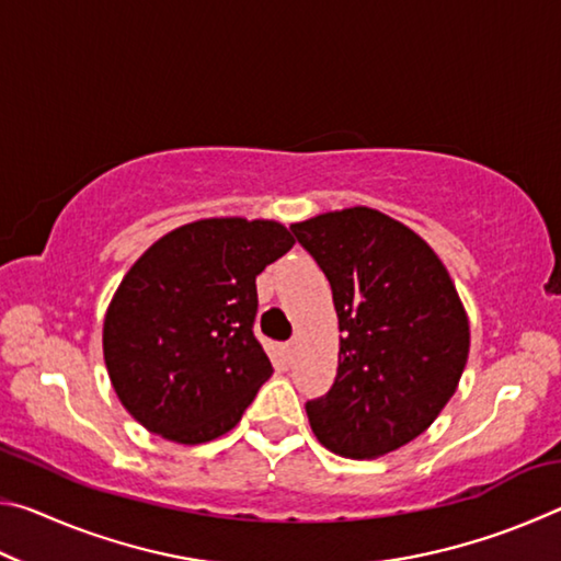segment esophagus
Instances as JSON below:
<instances>
[{
	"instance_id": "obj_1",
	"label": "esophagus",
	"mask_w": 561,
	"mask_h": 561,
	"mask_svg": "<svg viewBox=\"0 0 561 561\" xmlns=\"http://www.w3.org/2000/svg\"><path fill=\"white\" fill-rule=\"evenodd\" d=\"M294 348H297L294 346V341H287V344H284V354H287V358L294 356Z\"/></svg>"
}]
</instances>
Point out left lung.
Masks as SVG:
<instances>
[{"label": "left lung", "mask_w": 561, "mask_h": 561, "mask_svg": "<svg viewBox=\"0 0 561 561\" xmlns=\"http://www.w3.org/2000/svg\"><path fill=\"white\" fill-rule=\"evenodd\" d=\"M334 294L339 368L307 403L319 443L344 458H378L411 443L450 401L468 364L470 324L428 242L371 207L294 222Z\"/></svg>", "instance_id": "8db88e82"}]
</instances>
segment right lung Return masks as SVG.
Segmentation results:
<instances>
[{"instance_id":"1","label":"right lung","mask_w":561,"mask_h":561,"mask_svg":"<svg viewBox=\"0 0 561 561\" xmlns=\"http://www.w3.org/2000/svg\"><path fill=\"white\" fill-rule=\"evenodd\" d=\"M294 244L274 220L210 217L140 254L103 321L123 408L160 438L197 445L232 431L272 376L257 339V274Z\"/></svg>"}]
</instances>
